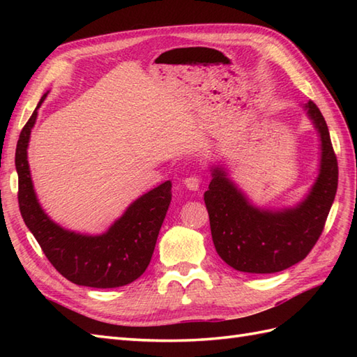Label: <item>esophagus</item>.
Segmentation results:
<instances>
[{"mask_svg":"<svg viewBox=\"0 0 357 357\" xmlns=\"http://www.w3.org/2000/svg\"><path fill=\"white\" fill-rule=\"evenodd\" d=\"M199 184H201V181L198 176H195V174L184 179V185L188 188V190H193V192L199 190Z\"/></svg>","mask_w":357,"mask_h":357,"instance_id":"obj_1","label":"esophagus"}]
</instances>
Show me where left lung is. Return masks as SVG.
<instances>
[{
    "mask_svg": "<svg viewBox=\"0 0 357 357\" xmlns=\"http://www.w3.org/2000/svg\"><path fill=\"white\" fill-rule=\"evenodd\" d=\"M305 110L321 136V169L307 198L293 208L264 210L245 195L221 167L211 170L204 193L211 238L218 255L244 273H278L305 259L322 234L337 190V159L321 110L313 101Z\"/></svg>",
    "mask_w": 357,
    "mask_h": 357,
    "instance_id": "8db88e82",
    "label": "left lung"
}]
</instances>
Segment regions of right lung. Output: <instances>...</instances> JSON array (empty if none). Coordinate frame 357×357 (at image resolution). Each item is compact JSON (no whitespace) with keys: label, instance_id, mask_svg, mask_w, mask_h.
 I'll return each instance as SVG.
<instances>
[{"label":"right lung","instance_id":"obj_1","mask_svg":"<svg viewBox=\"0 0 357 357\" xmlns=\"http://www.w3.org/2000/svg\"><path fill=\"white\" fill-rule=\"evenodd\" d=\"M45 96L47 93L43 95L32 116L22 127L15 153L21 216L45 257L70 282L93 288L130 284L149 267L172 201V183L165 181L142 195L100 236L64 230L44 213L38 202L27 161L30 132Z\"/></svg>","mask_w":357,"mask_h":357}]
</instances>
